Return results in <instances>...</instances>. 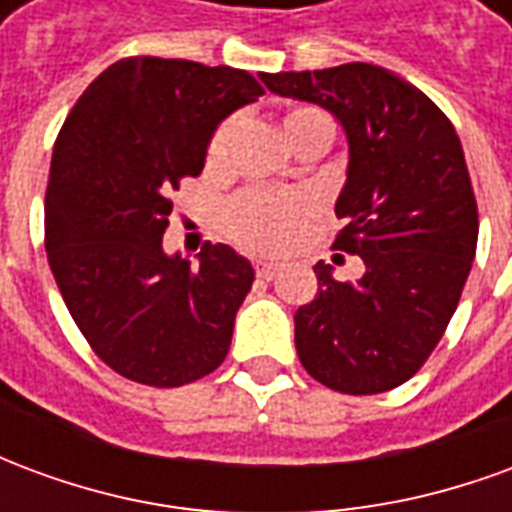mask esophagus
<instances>
[{"instance_id":"1","label":"esophagus","mask_w":512,"mask_h":512,"mask_svg":"<svg viewBox=\"0 0 512 512\" xmlns=\"http://www.w3.org/2000/svg\"><path fill=\"white\" fill-rule=\"evenodd\" d=\"M255 271H257V277H260V279H274V277H277V266H274V263H257Z\"/></svg>"}]
</instances>
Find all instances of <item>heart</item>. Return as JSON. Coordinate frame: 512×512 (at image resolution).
<instances>
[{"label":"heart","mask_w":512,"mask_h":512,"mask_svg":"<svg viewBox=\"0 0 512 512\" xmlns=\"http://www.w3.org/2000/svg\"><path fill=\"white\" fill-rule=\"evenodd\" d=\"M279 128L288 139L293 150L318 145L323 150L329 136H332V123L321 109L315 106H296L288 115H282ZM235 136H238V117L222 120L216 131L208 139L205 161L208 167L219 169L227 164L233 153ZM312 197L304 191H260L249 189L235 194L233 200L224 205V230L235 244L246 246L252 252H282L288 249L296 235L304 227V222L312 216Z\"/></svg>","instance_id":"1"}]
</instances>
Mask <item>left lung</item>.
Masks as SVG:
<instances>
[{
	"instance_id": "8db88e82",
	"label": "left lung",
	"mask_w": 512,
	"mask_h": 512,
	"mask_svg": "<svg viewBox=\"0 0 512 512\" xmlns=\"http://www.w3.org/2000/svg\"><path fill=\"white\" fill-rule=\"evenodd\" d=\"M260 79L329 109L348 139L334 249L365 274L340 282L315 263L318 293L293 318L301 365L334 392H389L433 354L472 271L480 224L461 139L428 95L370 62Z\"/></svg>"
}]
</instances>
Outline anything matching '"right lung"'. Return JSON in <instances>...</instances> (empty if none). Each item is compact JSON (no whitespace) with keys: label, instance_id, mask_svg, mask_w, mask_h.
Instances as JSON below:
<instances>
[{"label":"right lung","instance_id":"obj_1","mask_svg":"<svg viewBox=\"0 0 512 512\" xmlns=\"http://www.w3.org/2000/svg\"><path fill=\"white\" fill-rule=\"evenodd\" d=\"M260 95L238 68L128 57L84 90L54 142L51 274L90 348L136 384H191L230 351L252 263L208 241L191 266L161 238L169 197L202 172L216 126Z\"/></svg>","mask_w":512,"mask_h":512}]
</instances>
